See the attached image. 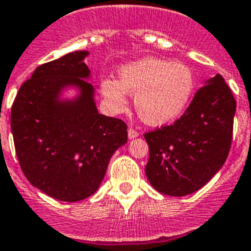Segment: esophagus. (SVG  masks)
Listing matches in <instances>:
<instances>
[{"label": "esophagus", "instance_id": "34e87169", "mask_svg": "<svg viewBox=\"0 0 251 251\" xmlns=\"http://www.w3.org/2000/svg\"><path fill=\"white\" fill-rule=\"evenodd\" d=\"M127 135H129V139H134L136 136H139V132L136 131L135 129H132V127H129V130H127Z\"/></svg>", "mask_w": 251, "mask_h": 251}]
</instances>
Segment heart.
<instances>
[{"label": "heart", "mask_w": 251, "mask_h": 251, "mask_svg": "<svg viewBox=\"0 0 251 251\" xmlns=\"http://www.w3.org/2000/svg\"><path fill=\"white\" fill-rule=\"evenodd\" d=\"M119 81L104 78L100 90L109 108L122 112L126 94L135 97V109L148 125L172 124L184 113L196 81L189 67L158 58H144L120 68Z\"/></svg>", "instance_id": "obj_1"}]
</instances>
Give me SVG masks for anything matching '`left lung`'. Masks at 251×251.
I'll return each mask as SVG.
<instances>
[{
	"label": "left lung",
	"mask_w": 251,
	"mask_h": 251,
	"mask_svg": "<svg viewBox=\"0 0 251 251\" xmlns=\"http://www.w3.org/2000/svg\"><path fill=\"white\" fill-rule=\"evenodd\" d=\"M236 100L221 75L207 79L184 115L146 132L151 185L168 196H187L217 174L231 150Z\"/></svg>",
	"instance_id": "obj_1"
}]
</instances>
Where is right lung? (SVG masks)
Here are the masks:
<instances>
[{"label":"right lung","instance_id":"obj_1","mask_svg":"<svg viewBox=\"0 0 251 251\" xmlns=\"http://www.w3.org/2000/svg\"><path fill=\"white\" fill-rule=\"evenodd\" d=\"M89 51H75L37 67L11 107V131L20 168L33 187L76 202L97 192L116 151L127 142L122 120L98 112L86 81ZM68 87L79 90L63 100Z\"/></svg>","mask_w":251,"mask_h":251}]
</instances>
